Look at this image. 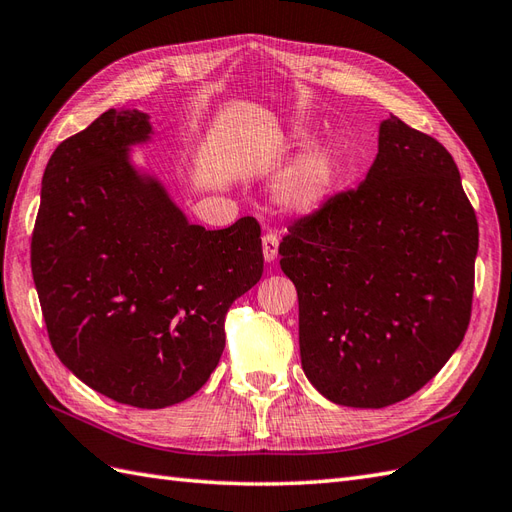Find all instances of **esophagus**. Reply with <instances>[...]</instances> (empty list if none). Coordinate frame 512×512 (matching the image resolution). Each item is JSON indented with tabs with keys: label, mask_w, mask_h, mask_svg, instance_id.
I'll list each match as a JSON object with an SVG mask.
<instances>
[{
	"label": "esophagus",
	"mask_w": 512,
	"mask_h": 512,
	"mask_svg": "<svg viewBox=\"0 0 512 512\" xmlns=\"http://www.w3.org/2000/svg\"><path fill=\"white\" fill-rule=\"evenodd\" d=\"M261 251H264V259L268 261H274L279 255V235L277 233H266L264 238H261Z\"/></svg>",
	"instance_id": "obj_1"
}]
</instances>
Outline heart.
<instances>
[{"instance_id":"heart-1","label":"heart","mask_w":512,"mask_h":512,"mask_svg":"<svg viewBox=\"0 0 512 512\" xmlns=\"http://www.w3.org/2000/svg\"><path fill=\"white\" fill-rule=\"evenodd\" d=\"M348 166L350 147L342 138L307 151L285 170L279 183L281 203L294 212H313L335 192Z\"/></svg>"}]
</instances>
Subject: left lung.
<instances>
[{
	"label": "left lung",
	"mask_w": 512,
	"mask_h": 512,
	"mask_svg": "<svg viewBox=\"0 0 512 512\" xmlns=\"http://www.w3.org/2000/svg\"><path fill=\"white\" fill-rule=\"evenodd\" d=\"M287 231L279 255L298 292L300 361L324 398L383 409L422 389L461 346L478 220L432 136L391 114L361 186Z\"/></svg>",
	"instance_id": "8db88e82"
}]
</instances>
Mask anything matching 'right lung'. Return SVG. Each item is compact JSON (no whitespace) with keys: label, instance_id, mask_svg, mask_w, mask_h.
Returning a JSON list of instances; mask_svg holds the SVG:
<instances>
[{"label":"right lung","instance_id":"add662e5","mask_svg":"<svg viewBox=\"0 0 512 512\" xmlns=\"http://www.w3.org/2000/svg\"><path fill=\"white\" fill-rule=\"evenodd\" d=\"M149 116L108 110L49 157L32 274L51 348L121 404L164 409L199 391L225 350V316L261 279L251 216L190 225L160 181L129 162Z\"/></svg>","mask_w":512,"mask_h":512}]
</instances>
